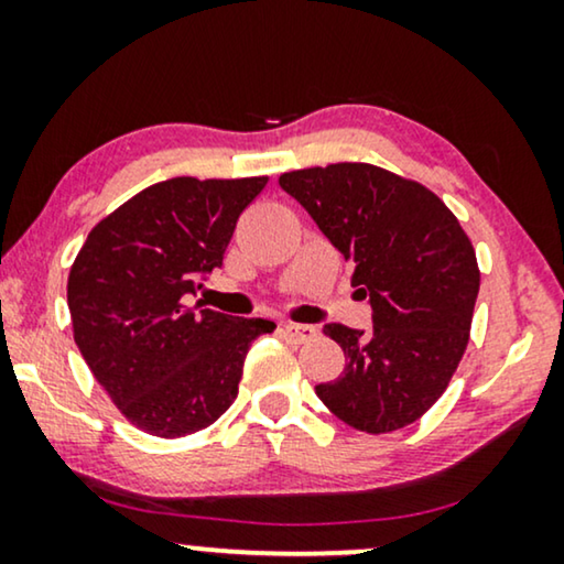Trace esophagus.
Masks as SVG:
<instances>
[{"label": "esophagus", "mask_w": 564, "mask_h": 564, "mask_svg": "<svg viewBox=\"0 0 564 564\" xmlns=\"http://www.w3.org/2000/svg\"><path fill=\"white\" fill-rule=\"evenodd\" d=\"M284 336L295 344H307L318 336V330L313 326H303V323H288V326H284Z\"/></svg>", "instance_id": "1"}]
</instances>
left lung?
I'll use <instances>...</instances> for the list:
<instances>
[{"instance_id": "left-lung-1", "label": "left lung", "mask_w": 564, "mask_h": 564, "mask_svg": "<svg viewBox=\"0 0 564 564\" xmlns=\"http://www.w3.org/2000/svg\"><path fill=\"white\" fill-rule=\"evenodd\" d=\"M280 187L354 264L372 330L328 323L346 367L315 392L365 434L419 421L444 395L469 341L480 269L454 213L423 184L375 164L297 169Z\"/></svg>"}]
</instances>
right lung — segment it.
<instances>
[{
	"mask_svg": "<svg viewBox=\"0 0 564 564\" xmlns=\"http://www.w3.org/2000/svg\"><path fill=\"white\" fill-rule=\"evenodd\" d=\"M269 176H174L151 184L89 230L68 272L74 341L95 380L135 429L180 438L203 431L238 395L264 318L184 303L223 264L238 215ZM199 305V303H197Z\"/></svg>",
	"mask_w": 564,
	"mask_h": 564,
	"instance_id": "1",
	"label": "right lung"
}]
</instances>
